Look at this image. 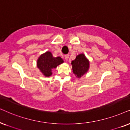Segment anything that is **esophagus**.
Returning a JSON list of instances; mask_svg holds the SVG:
<instances>
[{"instance_id":"34e87169","label":"esophagus","mask_w":130,"mask_h":130,"mask_svg":"<svg viewBox=\"0 0 130 130\" xmlns=\"http://www.w3.org/2000/svg\"><path fill=\"white\" fill-rule=\"evenodd\" d=\"M69 55H65V60H68V59H69Z\"/></svg>"}]
</instances>
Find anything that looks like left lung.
<instances>
[{"instance_id":"obj_1","label":"left lung","mask_w":130,"mask_h":130,"mask_svg":"<svg viewBox=\"0 0 130 130\" xmlns=\"http://www.w3.org/2000/svg\"><path fill=\"white\" fill-rule=\"evenodd\" d=\"M71 65L72 72L78 78L87 73L90 67L89 60L83 53L77 55L75 59L71 62Z\"/></svg>"}]
</instances>
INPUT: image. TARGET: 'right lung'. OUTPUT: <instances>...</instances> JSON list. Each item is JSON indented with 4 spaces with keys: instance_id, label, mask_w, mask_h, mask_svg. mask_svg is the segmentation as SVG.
Segmentation results:
<instances>
[{
    "instance_id": "obj_1",
    "label": "right lung",
    "mask_w": 130,
    "mask_h": 130,
    "mask_svg": "<svg viewBox=\"0 0 130 130\" xmlns=\"http://www.w3.org/2000/svg\"><path fill=\"white\" fill-rule=\"evenodd\" d=\"M63 62V60L60 57L55 58L51 52L48 51L41 55L38 58L37 66L43 75L48 77L52 74V71L53 69L56 68Z\"/></svg>"
}]
</instances>
